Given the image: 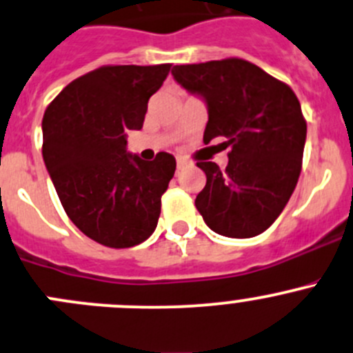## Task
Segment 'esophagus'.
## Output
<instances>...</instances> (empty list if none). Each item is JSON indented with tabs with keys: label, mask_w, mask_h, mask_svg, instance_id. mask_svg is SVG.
Instances as JSON below:
<instances>
[{
	"label": "esophagus",
	"mask_w": 353,
	"mask_h": 353,
	"mask_svg": "<svg viewBox=\"0 0 353 353\" xmlns=\"http://www.w3.org/2000/svg\"><path fill=\"white\" fill-rule=\"evenodd\" d=\"M188 165V160L183 157H177V169H184Z\"/></svg>",
	"instance_id": "obj_1"
}]
</instances>
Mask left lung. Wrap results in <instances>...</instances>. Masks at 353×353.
Instances as JSON below:
<instances>
[{
	"label": "left lung",
	"instance_id": "left-lung-1",
	"mask_svg": "<svg viewBox=\"0 0 353 353\" xmlns=\"http://www.w3.org/2000/svg\"><path fill=\"white\" fill-rule=\"evenodd\" d=\"M177 84L205 101V145L225 138L229 163L198 162L207 184L194 205L228 238L263 232L288 203L302 170L307 124L290 85L241 58L176 65Z\"/></svg>",
	"mask_w": 353,
	"mask_h": 353
}]
</instances>
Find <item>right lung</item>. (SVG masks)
<instances>
[{
  "instance_id": "add662e5",
  "label": "right lung",
  "mask_w": 353,
  "mask_h": 353,
  "mask_svg": "<svg viewBox=\"0 0 353 353\" xmlns=\"http://www.w3.org/2000/svg\"><path fill=\"white\" fill-rule=\"evenodd\" d=\"M170 63L107 65L72 81L43 117V159L70 221L88 238L129 248L155 231L176 159L128 152Z\"/></svg>"
}]
</instances>
